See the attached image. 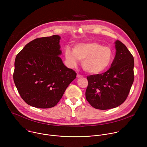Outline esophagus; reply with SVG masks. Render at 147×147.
I'll list each match as a JSON object with an SVG mask.
<instances>
[{"mask_svg":"<svg viewBox=\"0 0 147 147\" xmlns=\"http://www.w3.org/2000/svg\"><path fill=\"white\" fill-rule=\"evenodd\" d=\"M82 77V76H81V75H80V74H77V78H81V77Z\"/></svg>","mask_w":147,"mask_h":147,"instance_id":"esophagus-1","label":"esophagus"}]
</instances>
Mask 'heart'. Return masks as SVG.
Instances as JSON below:
<instances>
[{
    "mask_svg": "<svg viewBox=\"0 0 147 147\" xmlns=\"http://www.w3.org/2000/svg\"><path fill=\"white\" fill-rule=\"evenodd\" d=\"M65 55L70 66H76L79 60L82 61V67L86 72L99 74L110 67L114 54L109 47H103L96 42H91L78 44L74 46L73 51L66 48Z\"/></svg>",
    "mask_w": 147,
    "mask_h": 147,
    "instance_id": "obj_1",
    "label": "heart"
}]
</instances>
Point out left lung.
I'll return each instance as SVG.
<instances>
[{"mask_svg": "<svg viewBox=\"0 0 147 147\" xmlns=\"http://www.w3.org/2000/svg\"><path fill=\"white\" fill-rule=\"evenodd\" d=\"M116 55L111 68L100 74L87 77L86 97L95 109L116 108L126 99L134 81L133 55L120 41L115 42Z\"/></svg>", "mask_w": 147, "mask_h": 147, "instance_id": "1", "label": "left lung"}]
</instances>
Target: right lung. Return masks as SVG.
Returning a JSON list of instances; mask_svg holds the SVG:
<instances>
[{
	"mask_svg": "<svg viewBox=\"0 0 147 147\" xmlns=\"http://www.w3.org/2000/svg\"><path fill=\"white\" fill-rule=\"evenodd\" d=\"M60 38L57 35L36 38L16 56L14 84L21 97L31 107H55L76 77L60 57Z\"/></svg>",
	"mask_w": 147,
	"mask_h": 147,
	"instance_id": "1",
	"label": "right lung"
}]
</instances>
